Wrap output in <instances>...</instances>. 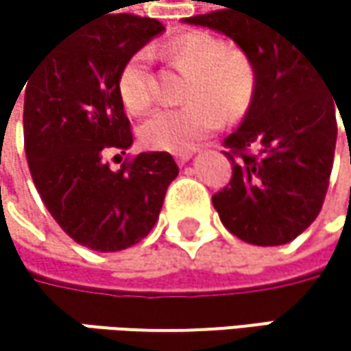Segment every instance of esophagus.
I'll use <instances>...</instances> for the list:
<instances>
[{"mask_svg": "<svg viewBox=\"0 0 351 351\" xmlns=\"http://www.w3.org/2000/svg\"><path fill=\"white\" fill-rule=\"evenodd\" d=\"M191 158H193V150H182V152H176L175 154V160L178 165H184Z\"/></svg>", "mask_w": 351, "mask_h": 351, "instance_id": "esophagus-1", "label": "esophagus"}]
</instances>
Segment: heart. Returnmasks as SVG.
<instances>
[{"label": "heart", "instance_id": "1", "mask_svg": "<svg viewBox=\"0 0 351 351\" xmlns=\"http://www.w3.org/2000/svg\"><path fill=\"white\" fill-rule=\"evenodd\" d=\"M160 54L189 81L180 109L154 113L140 128V142L150 150L182 152L215 132L223 117L236 121L252 107L258 71L244 50L228 46L209 32H184L160 46ZM158 83L150 54L134 52L117 75V93L130 113H144L156 101Z\"/></svg>", "mask_w": 351, "mask_h": 351}]
</instances>
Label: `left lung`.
<instances>
[{
	"instance_id": "obj_1",
	"label": "left lung",
	"mask_w": 351,
	"mask_h": 351,
	"mask_svg": "<svg viewBox=\"0 0 351 351\" xmlns=\"http://www.w3.org/2000/svg\"><path fill=\"white\" fill-rule=\"evenodd\" d=\"M223 8L182 20L230 36L258 71L252 107L223 140L234 173L213 195V207L221 223L247 244H289L321 211L337 140V104L325 69L276 14L258 1ZM252 145L258 148L256 155L249 152Z\"/></svg>"
}]
</instances>
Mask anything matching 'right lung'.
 Masks as SVG:
<instances>
[{
  "label": "right lung",
  "instance_id": "obj_1",
  "mask_svg": "<svg viewBox=\"0 0 351 351\" xmlns=\"http://www.w3.org/2000/svg\"><path fill=\"white\" fill-rule=\"evenodd\" d=\"M160 32L165 26L152 18H95L46 50L20 91L24 148L40 199L64 234L95 252L144 240L178 175L169 152H142L119 171L104 160L134 142L117 93L119 69Z\"/></svg>",
  "mask_w": 351,
  "mask_h": 351
}]
</instances>
